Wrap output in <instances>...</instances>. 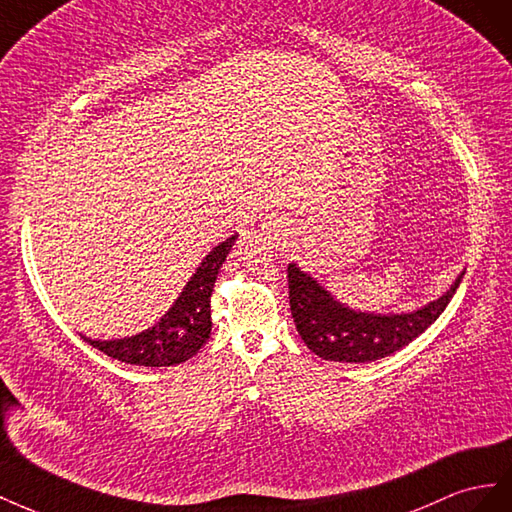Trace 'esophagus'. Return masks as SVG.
I'll list each match as a JSON object with an SVG mask.
<instances>
[{
    "label": "esophagus",
    "mask_w": 512,
    "mask_h": 512,
    "mask_svg": "<svg viewBox=\"0 0 512 512\" xmlns=\"http://www.w3.org/2000/svg\"><path fill=\"white\" fill-rule=\"evenodd\" d=\"M266 229H268V236H270L276 244L287 246V242H289V238H291L289 225H285V223H281V221H274V223H270Z\"/></svg>",
    "instance_id": "1"
}]
</instances>
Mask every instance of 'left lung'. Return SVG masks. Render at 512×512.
Returning <instances> with one entry per match:
<instances>
[{"label": "left lung", "mask_w": 512, "mask_h": 512, "mask_svg": "<svg viewBox=\"0 0 512 512\" xmlns=\"http://www.w3.org/2000/svg\"><path fill=\"white\" fill-rule=\"evenodd\" d=\"M463 272L444 296L412 313H360L334 300L311 274L287 266L289 306L298 334L319 358L334 362H371L386 358L420 337L444 313Z\"/></svg>", "instance_id": "8db88e82"}]
</instances>
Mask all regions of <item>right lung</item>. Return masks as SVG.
Listing matches in <instances>:
<instances>
[{"instance_id": "add662e5", "label": "right lung", "mask_w": 512, "mask_h": 512, "mask_svg": "<svg viewBox=\"0 0 512 512\" xmlns=\"http://www.w3.org/2000/svg\"><path fill=\"white\" fill-rule=\"evenodd\" d=\"M236 238L238 236H231L212 248L210 255H206L197 272L191 276V281L182 289L180 298L152 328L135 334V337L113 341H94L81 334L83 341L109 358L126 364H139V367H173V364L193 358L201 345L210 339V296L218 270H221Z\"/></svg>"}]
</instances>
